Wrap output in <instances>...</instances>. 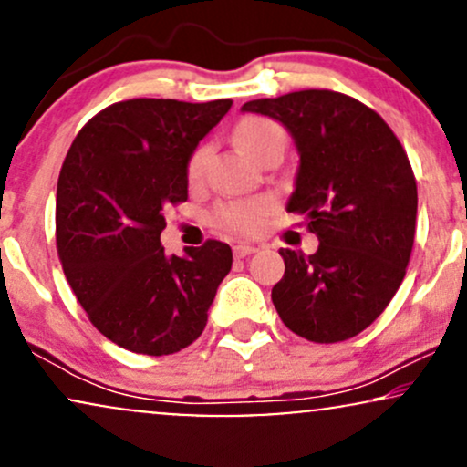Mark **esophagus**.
<instances>
[{"label":"esophagus","mask_w":467,"mask_h":467,"mask_svg":"<svg viewBox=\"0 0 467 467\" xmlns=\"http://www.w3.org/2000/svg\"><path fill=\"white\" fill-rule=\"evenodd\" d=\"M254 252H256V248H254V245H250V244L234 245V256H237V259H244V256L254 254Z\"/></svg>","instance_id":"esophagus-1"}]
</instances>
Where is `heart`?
<instances>
[{
  "mask_svg": "<svg viewBox=\"0 0 467 467\" xmlns=\"http://www.w3.org/2000/svg\"><path fill=\"white\" fill-rule=\"evenodd\" d=\"M234 140H237L239 149L245 155H250L252 160L259 158L261 153H265L272 147H283L285 149V133L276 122L267 120V118H245L244 122L234 131ZM208 160V147L202 144L192 151L189 160V173L191 182H197L203 175V166ZM219 219L223 223L241 233H252V230L259 228L261 222V206L259 203H230V206L219 208Z\"/></svg>",
  "mask_w": 467,
  "mask_h": 467,
  "instance_id": "heart-1",
  "label": "heart"
}]
</instances>
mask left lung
<instances>
[{"instance_id":"obj_1","label":"left lung","mask_w":467,"mask_h":467,"mask_svg":"<svg viewBox=\"0 0 467 467\" xmlns=\"http://www.w3.org/2000/svg\"><path fill=\"white\" fill-rule=\"evenodd\" d=\"M241 111L275 118L294 138L301 160L285 208L320 241L314 254L278 250V316L312 342L358 336L400 289L415 241L417 184L404 147L373 109L329 89L256 99Z\"/></svg>"}]
</instances>
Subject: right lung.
<instances>
[{"label":"right lung","instance_id":"obj_1","mask_svg":"<svg viewBox=\"0 0 467 467\" xmlns=\"http://www.w3.org/2000/svg\"><path fill=\"white\" fill-rule=\"evenodd\" d=\"M233 100L133 99L96 114L57 184V245L92 325L122 349L169 356L202 336L233 267L222 241L166 254L171 203L189 200V160Z\"/></svg>","mask_w":467,"mask_h":467}]
</instances>
